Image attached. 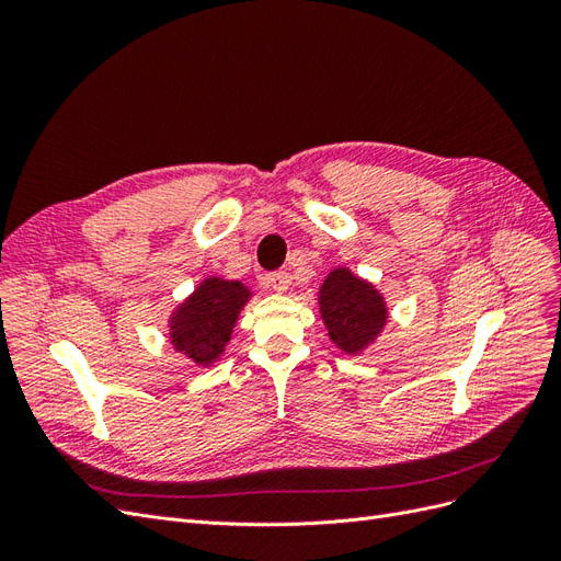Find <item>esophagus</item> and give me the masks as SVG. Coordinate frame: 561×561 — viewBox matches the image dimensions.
I'll use <instances>...</instances> for the list:
<instances>
[{
	"label": "esophagus",
	"instance_id": "esophagus-1",
	"mask_svg": "<svg viewBox=\"0 0 561 561\" xmlns=\"http://www.w3.org/2000/svg\"><path fill=\"white\" fill-rule=\"evenodd\" d=\"M290 283H293V278H290V274H285V271H274V274H266V285L271 287V290H276L280 295L290 290Z\"/></svg>",
	"mask_w": 561,
	"mask_h": 561
}]
</instances>
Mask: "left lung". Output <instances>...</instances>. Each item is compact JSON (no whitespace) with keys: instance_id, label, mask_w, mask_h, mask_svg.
Returning a JSON list of instances; mask_svg holds the SVG:
<instances>
[{"instance_id":"obj_1","label":"left lung","mask_w":561,"mask_h":561,"mask_svg":"<svg viewBox=\"0 0 561 561\" xmlns=\"http://www.w3.org/2000/svg\"><path fill=\"white\" fill-rule=\"evenodd\" d=\"M318 309L332 344L348 355H358L375 344L388 322L383 295L348 266L332 268L322 280Z\"/></svg>"}]
</instances>
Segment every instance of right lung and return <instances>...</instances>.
Listing matches in <instances>:
<instances>
[{"mask_svg": "<svg viewBox=\"0 0 561 561\" xmlns=\"http://www.w3.org/2000/svg\"><path fill=\"white\" fill-rule=\"evenodd\" d=\"M252 290L241 280L203 278L168 318V339L198 367H213L233 334Z\"/></svg>", "mask_w": 561, "mask_h": 561, "instance_id": "add662e5", "label": "right lung"}]
</instances>
